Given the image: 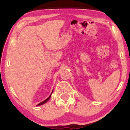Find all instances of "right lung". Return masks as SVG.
<instances>
[{
  "label": "right lung",
  "instance_id": "obj_1",
  "mask_svg": "<svg viewBox=\"0 0 130 130\" xmlns=\"http://www.w3.org/2000/svg\"><path fill=\"white\" fill-rule=\"evenodd\" d=\"M53 91H52V92H51V95H50V96H49L48 98H47V99H45V100H44V101H42V102H40V104H38V105H37V106H40V105H43V104H45V103H46V102H47V101H48L50 99V98H51V94H52V93H53Z\"/></svg>",
  "mask_w": 130,
  "mask_h": 130
}]
</instances>
